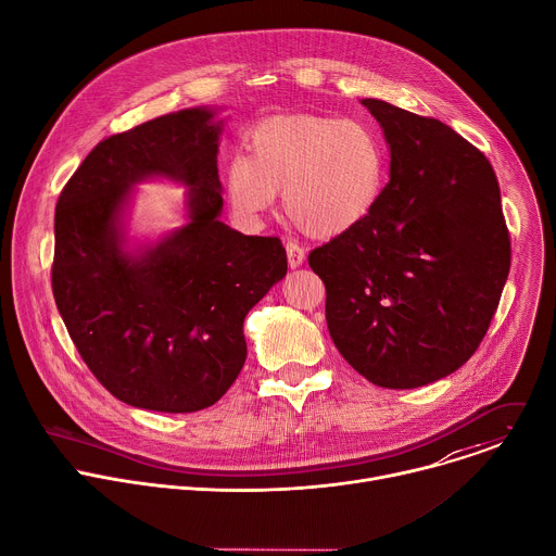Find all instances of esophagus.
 <instances>
[{
  "label": "esophagus",
  "instance_id": "obj_1",
  "mask_svg": "<svg viewBox=\"0 0 556 556\" xmlns=\"http://www.w3.org/2000/svg\"><path fill=\"white\" fill-rule=\"evenodd\" d=\"M286 255H288V266L290 268H299L303 264V260H305L303 249L299 244H294V242H286Z\"/></svg>",
  "mask_w": 556,
  "mask_h": 556
}]
</instances>
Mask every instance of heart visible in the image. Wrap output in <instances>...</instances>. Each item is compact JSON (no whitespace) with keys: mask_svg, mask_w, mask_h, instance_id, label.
Listing matches in <instances>:
<instances>
[{"mask_svg":"<svg viewBox=\"0 0 556 556\" xmlns=\"http://www.w3.org/2000/svg\"><path fill=\"white\" fill-rule=\"evenodd\" d=\"M384 151L361 121L292 114L257 123L247 157L226 167L230 206L244 219H262L283 193L296 228L332 240L361 226L382 193Z\"/></svg>","mask_w":556,"mask_h":556,"instance_id":"1","label":"heart"}]
</instances>
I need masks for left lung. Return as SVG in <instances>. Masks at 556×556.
<instances>
[{
  "label": "left lung",
  "mask_w": 556,
  "mask_h": 556,
  "mask_svg": "<svg viewBox=\"0 0 556 556\" xmlns=\"http://www.w3.org/2000/svg\"><path fill=\"white\" fill-rule=\"evenodd\" d=\"M389 147V182L369 217L314 249L326 321L369 382L414 389L480 348L510 270V237L486 155L448 125L361 101Z\"/></svg>",
  "instance_id": "left-lung-1"
}]
</instances>
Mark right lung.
Returning <instances> with one entry per match:
<instances>
[{
	"label": "right lung",
	"instance_id": "obj_1",
	"mask_svg": "<svg viewBox=\"0 0 556 556\" xmlns=\"http://www.w3.org/2000/svg\"><path fill=\"white\" fill-rule=\"evenodd\" d=\"M191 108L101 140L54 211L52 292L99 382L125 405L191 414L215 405L247 361L249 309L286 277L277 237L242 235L222 215L224 121ZM188 187V224L128 247L132 187Z\"/></svg>",
	"mask_w": 556,
	"mask_h": 556
}]
</instances>
